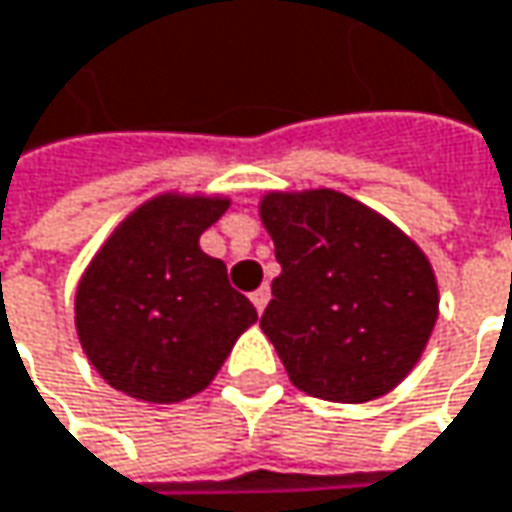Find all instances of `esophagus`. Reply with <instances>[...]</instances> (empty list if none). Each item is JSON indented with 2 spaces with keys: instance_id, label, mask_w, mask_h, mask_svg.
<instances>
[{
  "instance_id": "obj_1",
  "label": "esophagus",
  "mask_w": 512,
  "mask_h": 512,
  "mask_svg": "<svg viewBox=\"0 0 512 512\" xmlns=\"http://www.w3.org/2000/svg\"><path fill=\"white\" fill-rule=\"evenodd\" d=\"M250 300H253V306H256V312H262V309L268 306V300H271V288H268V286L256 288V291L250 294Z\"/></svg>"
}]
</instances>
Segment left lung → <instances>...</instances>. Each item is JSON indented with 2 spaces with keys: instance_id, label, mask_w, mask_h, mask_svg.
Returning a JSON list of instances; mask_svg holds the SVG:
<instances>
[{
  "instance_id": "left-lung-1",
  "label": "left lung",
  "mask_w": 512,
  "mask_h": 512,
  "mask_svg": "<svg viewBox=\"0 0 512 512\" xmlns=\"http://www.w3.org/2000/svg\"><path fill=\"white\" fill-rule=\"evenodd\" d=\"M259 212L283 268L259 327L291 383L339 404L392 392L439 315L436 277L416 241L330 188L268 194Z\"/></svg>"
}]
</instances>
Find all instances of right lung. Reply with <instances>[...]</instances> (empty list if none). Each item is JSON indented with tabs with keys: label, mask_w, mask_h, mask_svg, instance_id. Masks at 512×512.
<instances>
[{
	"label": "right lung",
	"mask_w": 512,
	"mask_h": 512,
	"mask_svg": "<svg viewBox=\"0 0 512 512\" xmlns=\"http://www.w3.org/2000/svg\"><path fill=\"white\" fill-rule=\"evenodd\" d=\"M226 206L224 197L161 194L114 229L85 271L76 291L79 342L117 392L150 404L191 398L256 324L224 262L200 250V235Z\"/></svg>",
	"instance_id": "add662e5"
}]
</instances>
